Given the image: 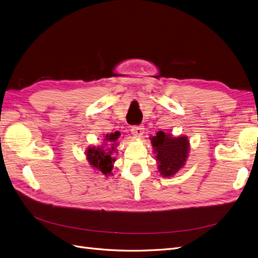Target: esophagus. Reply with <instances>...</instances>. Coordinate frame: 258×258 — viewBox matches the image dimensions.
Here are the masks:
<instances>
[{
  "instance_id": "1",
  "label": "esophagus",
  "mask_w": 258,
  "mask_h": 258,
  "mask_svg": "<svg viewBox=\"0 0 258 258\" xmlns=\"http://www.w3.org/2000/svg\"><path fill=\"white\" fill-rule=\"evenodd\" d=\"M131 134L136 138H141L144 134V127L143 126H135L131 128Z\"/></svg>"
}]
</instances>
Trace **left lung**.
<instances>
[{
    "mask_svg": "<svg viewBox=\"0 0 258 258\" xmlns=\"http://www.w3.org/2000/svg\"><path fill=\"white\" fill-rule=\"evenodd\" d=\"M150 140L160 175L171 177L185 166L190 148L189 140L186 136L174 137L160 130Z\"/></svg>",
    "mask_w": 258,
    "mask_h": 258,
    "instance_id": "left-lung-1",
    "label": "left lung"
}]
</instances>
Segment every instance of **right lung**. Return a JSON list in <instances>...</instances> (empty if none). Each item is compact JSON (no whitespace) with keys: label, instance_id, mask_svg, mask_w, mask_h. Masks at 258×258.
I'll list each match as a JSON object with an SVG mask.
<instances>
[{"label":"right lung","instance_id":"add662e5","mask_svg":"<svg viewBox=\"0 0 258 258\" xmlns=\"http://www.w3.org/2000/svg\"><path fill=\"white\" fill-rule=\"evenodd\" d=\"M120 138V132L115 131L112 134L104 136V142L99 146H89L86 150V158L92 169L99 171L105 176L113 175L112 170L116 159L113 157V154L116 153V147L118 146V140ZM108 145L110 148H106Z\"/></svg>","mask_w":258,"mask_h":258}]
</instances>
